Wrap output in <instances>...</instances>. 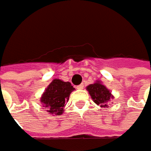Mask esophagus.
Listing matches in <instances>:
<instances>
[{"label": "esophagus", "mask_w": 151, "mask_h": 151, "mask_svg": "<svg viewBox=\"0 0 151 151\" xmlns=\"http://www.w3.org/2000/svg\"><path fill=\"white\" fill-rule=\"evenodd\" d=\"M76 88H78V89H83V83H81V84L78 85Z\"/></svg>", "instance_id": "obj_1"}]
</instances>
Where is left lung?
I'll list each match as a JSON object with an SVG mask.
<instances>
[{
  "instance_id": "left-lung-1",
  "label": "left lung",
  "mask_w": 151,
  "mask_h": 151,
  "mask_svg": "<svg viewBox=\"0 0 151 151\" xmlns=\"http://www.w3.org/2000/svg\"><path fill=\"white\" fill-rule=\"evenodd\" d=\"M86 88L93 99V101L96 105L101 106V107H107L111 99L113 98L111 91L100 81L89 84Z\"/></svg>"
}]
</instances>
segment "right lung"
<instances>
[{
    "label": "right lung",
    "mask_w": 151,
    "mask_h": 151,
    "mask_svg": "<svg viewBox=\"0 0 151 151\" xmlns=\"http://www.w3.org/2000/svg\"><path fill=\"white\" fill-rule=\"evenodd\" d=\"M73 90L74 88L70 83L56 78L45 90L40 101L50 114L60 116L63 113L65 103L68 101L69 95Z\"/></svg>",
    "instance_id": "add662e5"
}]
</instances>
